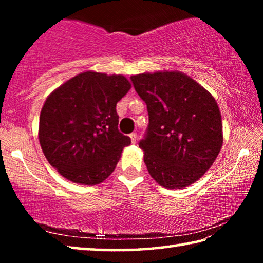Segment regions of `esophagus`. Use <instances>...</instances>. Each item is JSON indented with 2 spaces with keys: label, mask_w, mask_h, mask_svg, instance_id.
<instances>
[{
  "label": "esophagus",
  "mask_w": 263,
  "mask_h": 263,
  "mask_svg": "<svg viewBox=\"0 0 263 263\" xmlns=\"http://www.w3.org/2000/svg\"><path fill=\"white\" fill-rule=\"evenodd\" d=\"M130 138H131L132 144H136V142H137V139H138L137 133H131V135H130Z\"/></svg>",
  "instance_id": "34e87169"
}]
</instances>
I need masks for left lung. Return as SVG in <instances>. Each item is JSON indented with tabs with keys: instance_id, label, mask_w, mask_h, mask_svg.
<instances>
[{
	"instance_id": "1",
	"label": "left lung",
	"mask_w": 263,
	"mask_h": 263,
	"mask_svg": "<svg viewBox=\"0 0 263 263\" xmlns=\"http://www.w3.org/2000/svg\"><path fill=\"white\" fill-rule=\"evenodd\" d=\"M130 79L147 106L148 126L139 147L151 176L169 189L194 183L215 162L222 145L217 102L181 72L138 74Z\"/></svg>"
}]
</instances>
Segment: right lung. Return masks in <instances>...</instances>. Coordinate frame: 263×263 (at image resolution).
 I'll use <instances>...</instances> for the list:
<instances>
[{"instance_id": "1", "label": "right lung", "mask_w": 263, "mask_h": 263, "mask_svg": "<svg viewBox=\"0 0 263 263\" xmlns=\"http://www.w3.org/2000/svg\"><path fill=\"white\" fill-rule=\"evenodd\" d=\"M122 75L79 74L47 97L39 118V141L51 166L80 184L103 182L130 137L118 130L116 104L130 90Z\"/></svg>"}]
</instances>
